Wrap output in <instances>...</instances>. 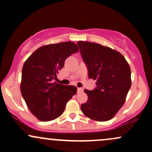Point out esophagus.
<instances>
[{
	"mask_svg": "<svg viewBox=\"0 0 152 152\" xmlns=\"http://www.w3.org/2000/svg\"><path fill=\"white\" fill-rule=\"evenodd\" d=\"M83 90H84V89H83L82 88H78L77 91H78V92H81V91H83Z\"/></svg>",
	"mask_w": 152,
	"mask_h": 152,
	"instance_id": "1",
	"label": "esophagus"
}]
</instances>
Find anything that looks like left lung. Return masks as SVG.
I'll list each match as a JSON object with an SVG mask.
<instances>
[{
  "label": "left lung",
  "mask_w": 152,
  "mask_h": 152,
  "mask_svg": "<svg viewBox=\"0 0 152 152\" xmlns=\"http://www.w3.org/2000/svg\"><path fill=\"white\" fill-rule=\"evenodd\" d=\"M89 79L96 80L94 89H84L88 100L81 111L90 119L107 121L122 107L131 86V68L119 52L89 42H77Z\"/></svg>",
  "instance_id": "1"
}]
</instances>
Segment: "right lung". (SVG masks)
<instances>
[{
  "label": "right lung",
  "mask_w": 152,
  "mask_h": 152,
  "mask_svg": "<svg viewBox=\"0 0 152 152\" xmlns=\"http://www.w3.org/2000/svg\"><path fill=\"white\" fill-rule=\"evenodd\" d=\"M79 52L72 42L40 47L25 61L21 72V92L31 113L41 121L56 119L77 88L54 81L70 56Z\"/></svg>",
  "instance_id": "obj_1"
}]
</instances>
